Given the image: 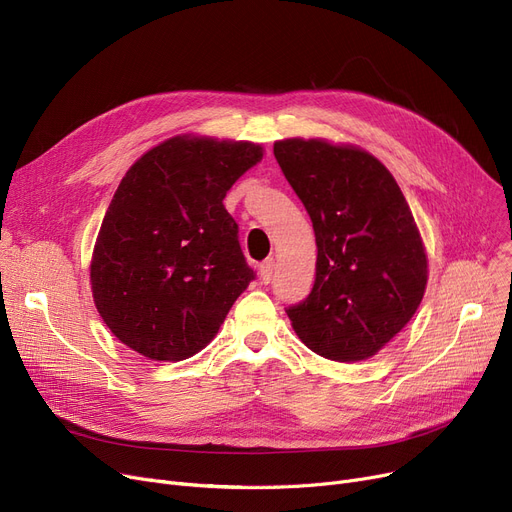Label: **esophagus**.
Instances as JSON below:
<instances>
[{"instance_id":"1","label":"esophagus","mask_w":512,"mask_h":512,"mask_svg":"<svg viewBox=\"0 0 512 512\" xmlns=\"http://www.w3.org/2000/svg\"><path fill=\"white\" fill-rule=\"evenodd\" d=\"M274 267H276L274 259H267V261L261 263V267H259V280H261V284H270V280L274 276Z\"/></svg>"}]
</instances>
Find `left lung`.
I'll return each mask as SVG.
<instances>
[{
  "label": "left lung",
  "instance_id": "left-lung-1",
  "mask_svg": "<svg viewBox=\"0 0 512 512\" xmlns=\"http://www.w3.org/2000/svg\"><path fill=\"white\" fill-rule=\"evenodd\" d=\"M274 155L317 245L313 290L286 311L292 330L332 361L378 355L409 324L427 286V253L405 195L357 145L292 137L276 141Z\"/></svg>",
  "mask_w": 512,
  "mask_h": 512
}]
</instances>
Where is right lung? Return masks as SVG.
Here are the masks:
<instances>
[{"label": "right lung", "mask_w": 512, "mask_h": 512, "mask_svg": "<svg viewBox=\"0 0 512 512\" xmlns=\"http://www.w3.org/2000/svg\"><path fill=\"white\" fill-rule=\"evenodd\" d=\"M263 147L176 134L143 153L105 211L91 292L112 334L153 361H182L215 338L255 278L224 207Z\"/></svg>", "instance_id": "obj_1"}]
</instances>
